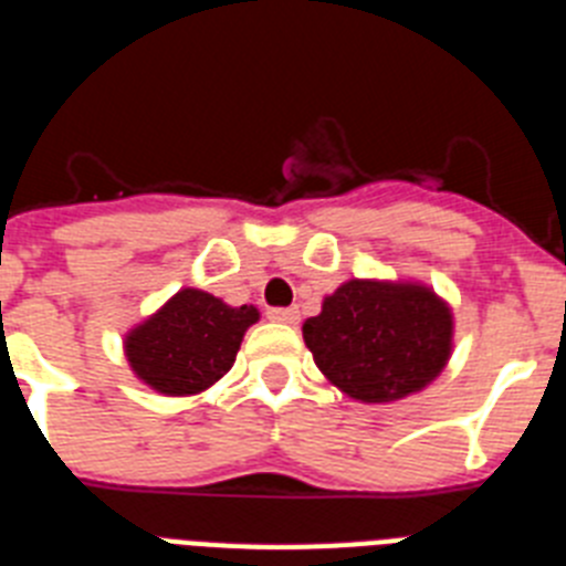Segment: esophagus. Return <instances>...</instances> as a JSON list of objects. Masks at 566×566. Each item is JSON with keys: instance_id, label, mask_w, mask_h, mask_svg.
<instances>
[{"instance_id": "esophagus-1", "label": "esophagus", "mask_w": 566, "mask_h": 566, "mask_svg": "<svg viewBox=\"0 0 566 566\" xmlns=\"http://www.w3.org/2000/svg\"><path fill=\"white\" fill-rule=\"evenodd\" d=\"M269 321H274V323H297V321H301V312H297V308H294V306H289V308H269Z\"/></svg>"}]
</instances>
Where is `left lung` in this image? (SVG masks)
<instances>
[{
	"mask_svg": "<svg viewBox=\"0 0 566 566\" xmlns=\"http://www.w3.org/2000/svg\"><path fill=\"white\" fill-rule=\"evenodd\" d=\"M303 340L340 392L386 403L441 375L452 352V312L418 283L349 280L303 323Z\"/></svg>",
	"mask_w": 566,
	"mask_h": 566,
	"instance_id": "8db88e82",
	"label": "left lung"
}]
</instances>
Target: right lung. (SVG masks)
Listing matches in <instances>:
<instances>
[{
    "label": "right lung",
    "instance_id": "obj_1",
    "mask_svg": "<svg viewBox=\"0 0 566 566\" xmlns=\"http://www.w3.org/2000/svg\"><path fill=\"white\" fill-rule=\"evenodd\" d=\"M254 306H226L200 289H182L125 337V357L143 384L163 395H197L234 364Z\"/></svg>",
    "mask_w": 566,
    "mask_h": 566
}]
</instances>
